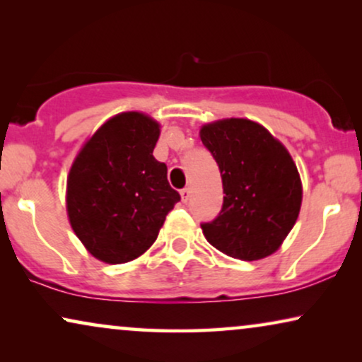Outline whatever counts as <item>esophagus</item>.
Segmentation results:
<instances>
[{
	"label": "esophagus",
	"instance_id": "1",
	"mask_svg": "<svg viewBox=\"0 0 362 362\" xmlns=\"http://www.w3.org/2000/svg\"><path fill=\"white\" fill-rule=\"evenodd\" d=\"M189 197H191V189H189V187H185V189H181V199H182V202L189 201Z\"/></svg>",
	"mask_w": 362,
	"mask_h": 362
}]
</instances>
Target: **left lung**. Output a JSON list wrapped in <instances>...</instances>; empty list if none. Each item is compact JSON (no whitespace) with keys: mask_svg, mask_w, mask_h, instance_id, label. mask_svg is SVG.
Returning a JSON list of instances; mask_svg holds the SVG:
<instances>
[{"mask_svg":"<svg viewBox=\"0 0 362 362\" xmlns=\"http://www.w3.org/2000/svg\"><path fill=\"white\" fill-rule=\"evenodd\" d=\"M201 140L219 166L224 202L202 222L207 242L239 260L274 254L301 206V182L290 153L259 123L230 118L201 128Z\"/></svg>","mask_w":362,"mask_h":362,"instance_id":"8db88e82","label":"left lung"}]
</instances>
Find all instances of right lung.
Instances as JSON below:
<instances>
[{"mask_svg":"<svg viewBox=\"0 0 362 362\" xmlns=\"http://www.w3.org/2000/svg\"><path fill=\"white\" fill-rule=\"evenodd\" d=\"M160 125L138 112L98 128L67 180L69 221L82 244L107 264H125L150 249L180 192L153 156Z\"/></svg>","mask_w":362,"mask_h":362,"instance_id":"1","label":"right lung"}]
</instances>
